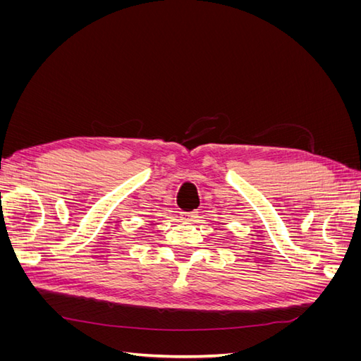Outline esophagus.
Returning <instances> with one entry per match:
<instances>
[{
    "label": "esophagus",
    "mask_w": 361,
    "mask_h": 361,
    "mask_svg": "<svg viewBox=\"0 0 361 361\" xmlns=\"http://www.w3.org/2000/svg\"><path fill=\"white\" fill-rule=\"evenodd\" d=\"M195 218H197V214H188V216H182L183 221H195Z\"/></svg>",
    "instance_id": "1"
}]
</instances>
